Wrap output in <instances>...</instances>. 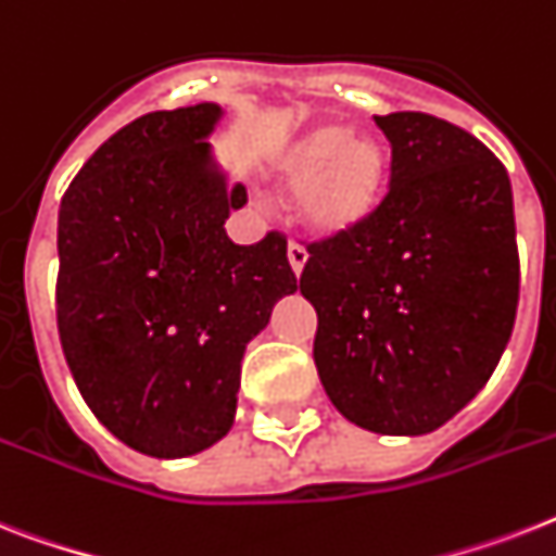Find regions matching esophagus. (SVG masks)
Returning <instances> with one entry per match:
<instances>
[{
    "label": "esophagus",
    "instance_id": "obj_1",
    "mask_svg": "<svg viewBox=\"0 0 556 556\" xmlns=\"http://www.w3.org/2000/svg\"><path fill=\"white\" fill-rule=\"evenodd\" d=\"M288 263H291V270L300 277L302 270H305V265H308V251L302 245H296V242H291L288 245Z\"/></svg>",
    "mask_w": 556,
    "mask_h": 556
}]
</instances>
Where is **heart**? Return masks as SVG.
Here are the masks:
<instances>
[{
	"label": "heart",
	"mask_w": 556,
	"mask_h": 556,
	"mask_svg": "<svg viewBox=\"0 0 556 556\" xmlns=\"http://www.w3.org/2000/svg\"><path fill=\"white\" fill-rule=\"evenodd\" d=\"M268 182L279 197H302L300 214L323 239L359 231L386 197L391 156L371 134L323 122L302 130L268 160Z\"/></svg>",
	"instance_id": "b5f03b06"
}]
</instances>
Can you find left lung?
Segmentation results:
<instances>
[{"mask_svg": "<svg viewBox=\"0 0 556 556\" xmlns=\"http://www.w3.org/2000/svg\"><path fill=\"white\" fill-rule=\"evenodd\" d=\"M391 191L349 237L308 248L314 363L354 426L419 437L466 408L497 368L520 300L514 197L503 162L419 111L377 116Z\"/></svg>", "mask_w": 556, "mask_h": 556, "instance_id": "8db88e82", "label": "left lung"}]
</instances>
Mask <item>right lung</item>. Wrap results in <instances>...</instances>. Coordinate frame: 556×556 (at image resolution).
<instances>
[{
	"label": "right lung",
	"instance_id": "add662e5",
	"mask_svg": "<svg viewBox=\"0 0 556 556\" xmlns=\"http://www.w3.org/2000/svg\"><path fill=\"white\" fill-rule=\"evenodd\" d=\"M216 102L139 116L76 174L59 205L56 323L67 368L102 426L139 454L179 459L237 417L248 342L296 291L288 245H237L245 205L211 134Z\"/></svg>",
	"mask_w": 556,
	"mask_h": 556
}]
</instances>
